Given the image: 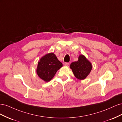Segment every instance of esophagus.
<instances>
[{
    "label": "esophagus",
    "mask_w": 122,
    "mask_h": 122,
    "mask_svg": "<svg viewBox=\"0 0 122 122\" xmlns=\"http://www.w3.org/2000/svg\"><path fill=\"white\" fill-rule=\"evenodd\" d=\"M69 65V62H65V66H68Z\"/></svg>",
    "instance_id": "1"
}]
</instances>
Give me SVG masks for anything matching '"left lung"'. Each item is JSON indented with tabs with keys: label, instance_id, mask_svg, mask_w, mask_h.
Here are the masks:
<instances>
[{
	"label": "left lung",
	"instance_id": "8db88e82",
	"mask_svg": "<svg viewBox=\"0 0 122 122\" xmlns=\"http://www.w3.org/2000/svg\"><path fill=\"white\" fill-rule=\"evenodd\" d=\"M70 67L77 79L83 80L90 73L92 65L87 59L81 54L79 56L78 61L72 62Z\"/></svg>",
	"mask_w": 122,
	"mask_h": 122
}]
</instances>
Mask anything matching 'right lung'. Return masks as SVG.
I'll return each instance as SVG.
<instances>
[{
    "mask_svg": "<svg viewBox=\"0 0 122 122\" xmlns=\"http://www.w3.org/2000/svg\"><path fill=\"white\" fill-rule=\"evenodd\" d=\"M62 67V63L58 60L56 55L53 53H49L39 60L36 73L40 78L48 82L53 78L57 70Z\"/></svg>",
    "mask_w": 122,
    "mask_h": 122,
    "instance_id": "add662e5",
    "label": "right lung"
}]
</instances>
